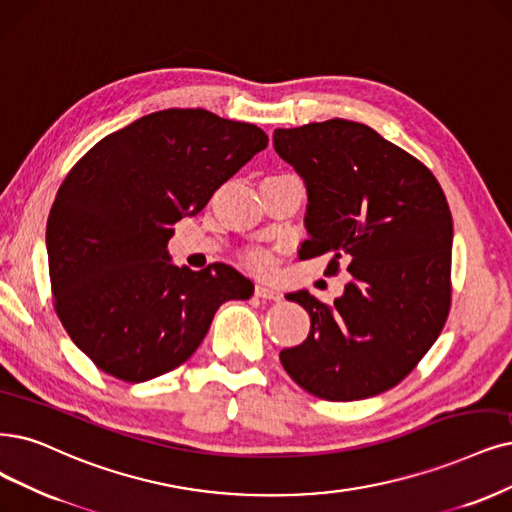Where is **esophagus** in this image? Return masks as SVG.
<instances>
[{
	"instance_id": "1",
	"label": "esophagus",
	"mask_w": 512,
	"mask_h": 512,
	"mask_svg": "<svg viewBox=\"0 0 512 512\" xmlns=\"http://www.w3.org/2000/svg\"><path fill=\"white\" fill-rule=\"evenodd\" d=\"M255 295L261 297V299H270V301H278L280 299V293L268 285H257L255 287Z\"/></svg>"
}]
</instances>
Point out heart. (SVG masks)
I'll return each mask as SVG.
<instances>
[{"label": "heart", "instance_id": "heart-1", "mask_svg": "<svg viewBox=\"0 0 512 512\" xmlns=\"http://www.w3.org/2000/svg\"><path fill=\"white\" fill-rule=\"evenodd\" d=\"M246 261H249L251 266L257 270H266L272 263V257L266 251H251L249 255H246Z\"/></svg>", "mask_w": 512, "mask_h": 512}]
</instances>
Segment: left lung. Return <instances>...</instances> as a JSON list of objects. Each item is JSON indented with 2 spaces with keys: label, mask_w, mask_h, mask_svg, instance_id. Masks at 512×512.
<instances>
[{
  "label": "left lung",
  "mask_w": 512,
  "mask_h": 512,
  "mask_svg": "<svg viewBox=\"0 0 512 512\" xmlns=\"http://www.w3.org/2000/svg\"><path fill=\"white\" fill-rule=\"evenodd\" d=\"M274 147L308 187L299 259L348 261L342 297L289 293L310 314L304 344L280 352L293 380L325 401L390 390L437 342L451 308L453 221L443 189L405 149L348 120L276 128Z\"/></svg>",
  "instance_id": "1"
}]
</instances>
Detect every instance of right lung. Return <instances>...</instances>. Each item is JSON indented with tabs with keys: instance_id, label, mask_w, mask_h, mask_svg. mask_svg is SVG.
<instances>
[{
	"instance_id": "add662e5",
	"label": "right lung",
	"mask_w": 512,
	"mask_h": 512,
	"mask_svg": "<svg viewBox=\"0 0 512 512\" xmlns=\"http://www.w3.org/2000/svg\"><path fill=\"white\" fill-rule=\"evenodd\" d=\"M268 135L206 109H164L111 132L75 162L46 225L52 304L103 373L139 384L196 352L223 301L253 282L227 263H170L166 242Z\"/></svg>"
}]
</instances>
